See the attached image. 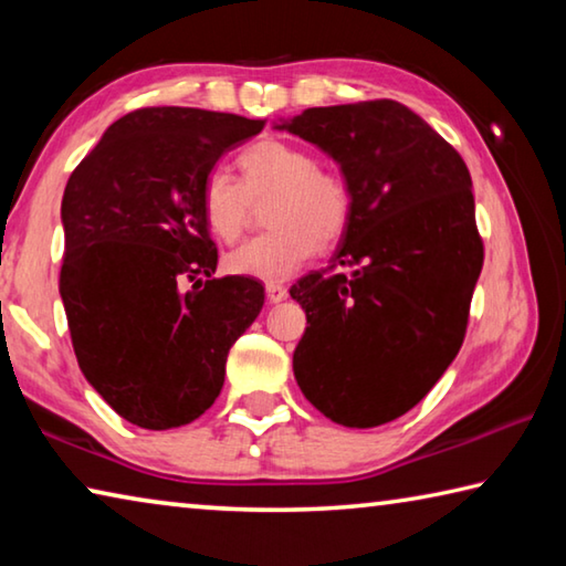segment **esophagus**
<instances>
[{
	"mask_svg": "<svg viewBox=\"0 0 566 566\" xmlns=\"http://www.w3.org/2000/svg\"><path fill=\"white\" fill-rule=\"evenodd\" d=\"M266 300H270V304L284 302V300H286V286L270 282V284H266Z\"/></svg>",
	"mask_w": 566,
	"mask_h": 566,
	"instance_id": "1",
	"label": "esophagus"
}]
</instances>
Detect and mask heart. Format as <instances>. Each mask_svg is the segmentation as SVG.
Segmentation results:
<instances>
[{
    "label": "heart",
    "mask_w": 566,
    "mask_h": 566,
    "mask_svg": "<svg viewBox=\"0 0 566 566\" xmlns=\"http://www.w3.org/2000/svg\"><path fill=\"white\" fill-rule=\"evenodd\" d=\"M242 181L224 169L205 177L199 209L205 227L219 242H234L249 214V199L270 195L266 224L272 232L254 237L224 256V270L262 282H282L347 232L352 189L339 171L317 167L310 149L284 139H262L239 155Z\"/></svg>",
    "instance_id": "obj_1"
}]
</instances>
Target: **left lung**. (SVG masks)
<instances>
[{
	"label": "left lung",
	"instance_id": "left-lung-1",
	"mask_svg": "<svg viewBox=\"0 0 566 566\" xmlns=\"http://www.w3.org/2000/svg\"><path fill=\"white\" fill-rule=\"evenodd\" d=\"M276 129L327 151L354 199L332 264L354 272H314L290 290L310 324L296 385L337 424H387L427 397L464 342L484 264L472 177L395 99L312 107Z\"/></svg>",
	"mask_w": 566,
	"mask_h": 566
}]
</instances>
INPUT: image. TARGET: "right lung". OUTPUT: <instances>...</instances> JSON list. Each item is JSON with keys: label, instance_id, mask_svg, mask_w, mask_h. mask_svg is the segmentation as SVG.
I'll return each mask as SVG.
<instances>
[{"label": "right lung", "instance_id": "right-lung-1", "mask_svg": "<svg viewBox=\"0 0 566 566\" xmlns=\"http://www.w3.org/2000/svg\"><path fill=\"white\" fill-rule=\"evenodd\" d=\"M262 129L264 119L224 112L137 109L66 181L60 294L72 347L102 399L142 429L202 417L262 310L260 282L212 276L217 247L199 209L219 157Z\"/></svg>", "mask_w": 566, "mask_h": 566}]
</instances>
